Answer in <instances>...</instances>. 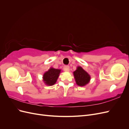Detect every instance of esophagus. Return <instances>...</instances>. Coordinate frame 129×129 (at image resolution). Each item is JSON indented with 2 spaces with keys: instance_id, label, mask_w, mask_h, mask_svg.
Here are the masks:
<instances>
[{
  "instance_id": "obj_1",
  "label": "esophagus",
  "mask_w": 129,
  "mask_h": 129,
  "mask_svg": "<svg viewBox=\"0 0 129 129\" xmlns=\"http://www.w3.org/2000/svg\"><path fill=\"white\" fill-rule=\"evenodd\" d=\"M63 70L66 72L69 71V66H64L63 67Z\"/></svg>"
}]
</instances>
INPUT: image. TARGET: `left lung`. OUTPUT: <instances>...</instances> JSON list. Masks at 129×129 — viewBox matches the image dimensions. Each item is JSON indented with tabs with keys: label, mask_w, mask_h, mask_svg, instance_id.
<instances>
[{
	"label": "left lung",
	"mask_w": 129,
	"mask_h": 129,
	"mask_svg": "<svg viewBox=\"0 0 129 129\" xmlns=\"http://www.w3.org/2000/svg\"><path fill=\"white\" fill-rule=\"evenodd\" d=\"M73 74L76 83L79 86H84L90 80V76L89 74L80 66L77 67L76 70L73 72Z\"/></svg>",
	"instance_id": "1"
}]
</instances>
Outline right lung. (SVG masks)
<instances>
[{
  "label": "right lung",
  "instance_id": "1",
  "mask_svg": "<svg viewBox=\"0 0 129 129\" xmlns=\"http://www.w3.org/2000/svg\"><path fill=\"white\" fill-rule=\"evenodd\" d=\"M61 73V69L50 68L43 75V81L47 85H53L55 84Z\"/></svg>",
  "mask_w": 129,
  "mask_h": 129
}]
</instances>
